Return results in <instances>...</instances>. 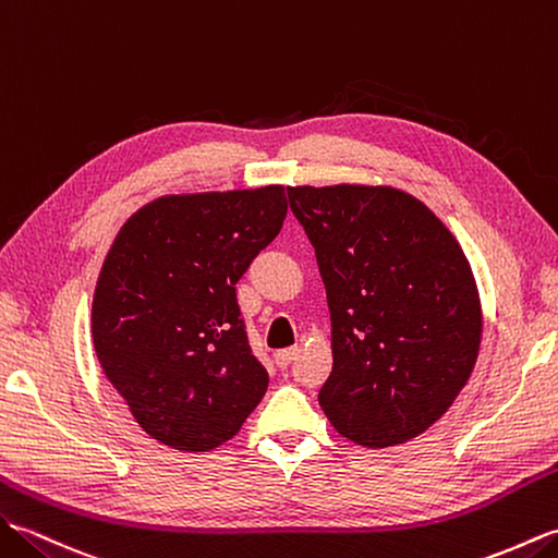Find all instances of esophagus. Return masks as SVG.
Listing matches in <instances>:
<instances>
[{"label": "esophagus", "mask_w": 558, "mask_h": 558, "mask_svg": "<svg viewBox=\"0 0 558 558\" xmlns=\"http://www.w3.org/2000/svg\"><path fill=\"white\" fill-rule=\"evenodd\" d=\"M295 355H299V349H287V351H279L277 355H275V363H277V367H281V369H287L293 361H295Z\"/></svg>", "instance_id": "esophagus-1"}]
</instances>
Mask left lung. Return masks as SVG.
Here are the masks:
<instances>
[{
	"label": "left lung",
	"instance_id": "left-lung-1",
	"mask_svg": "<svg viewBox=\"0 0 558 558\" xmlns=\"http://www.w3.org/2000/svg\"><path fill=\"white\" fill-rule=\"evenodd\" d=\"M331 313V375L317 401L369 449L423 435L473 373L477 287L449 229L396 189H289Z\"/></svg>",
	"mask_w": 558,
	"mask_h": 558
}]
</instances>
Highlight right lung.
<instances>
[{
  "mask_svg": "<svg viewBox=\"0 0 558 558\" xmlns=\"http://www.w3.org/2000/svg\"><path fill=\"white\" fill-rule=\"evenodd\" d=\"M287 219L283 185L169 195L111 245L93 299V343L147 435L179 451L231 439L267 391L236 283Z\"/></svg>",
  "mask_w": 558,
  "mask_h": 558,
  "instance_id": "right-lung-1",
  "label": "right lung"
}]
</instances>
